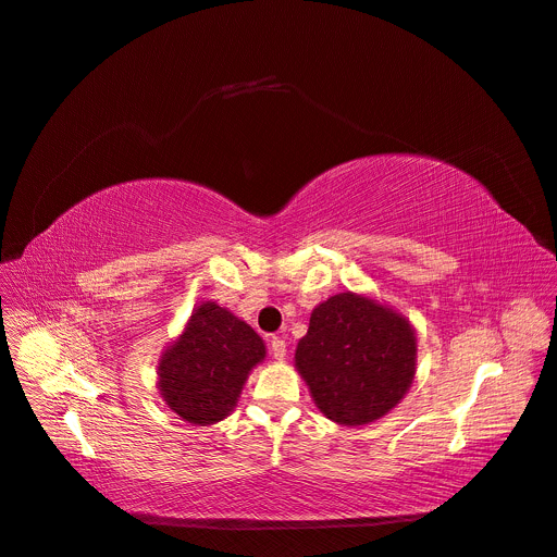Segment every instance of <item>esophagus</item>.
<instances>
[{
	"mask_svg": "<svg viewBox=\"0 0 557 557\" xmlns=\"http://www.w3.org/2000/svg\"><path fill=\"white\" fill-rule=\"evenodd\" d=\"M271 355H273V359H277V361H282V359L286 357V343H284L280 336H273V338H271Z\"/></svg>",
	"mask_w": 557,
	"mask_h": 557,
	"instance_id": "esophagus-1",
	"label": "esophagus"
}]
</instances>
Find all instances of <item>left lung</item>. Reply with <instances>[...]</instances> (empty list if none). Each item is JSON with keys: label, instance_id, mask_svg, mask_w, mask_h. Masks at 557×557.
I'll use <instances>...</instances> for the list:
<instances>
[{"label": "left lung", "instance_id": "obj_1", "mask_svg": "<svg viewBox=\"0 0 557 557\" xmlns=\"http://www.w3.org/2000/svg\"><path fill=\"white\" fill-rule=\"evenodd\" d=\"M418 338L408 320L352 290L320 302L296 349V368L332 422L384 418L413 384Z\"/></svg>", "mask_w": 557, "mask_h": 557}]
</instances>
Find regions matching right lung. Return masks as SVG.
Segmentation results:
<instances>
[{"mask_svg":"<svg viewBox=\"0 0 557 557\" xmlns=\"http://www.w3.org/2000/svg\"><path fill=\"white\" fill-rule=\"evenodd\" d=\"M263 357L267 345L248 323L216 302H202L162 352L158 388L185 422L216 424L234 411L250 370Z\"/></svg>","mask_w":557,"mask_h":557,"instance_id":"add662e5","label":"right lung"}]
</instances>
